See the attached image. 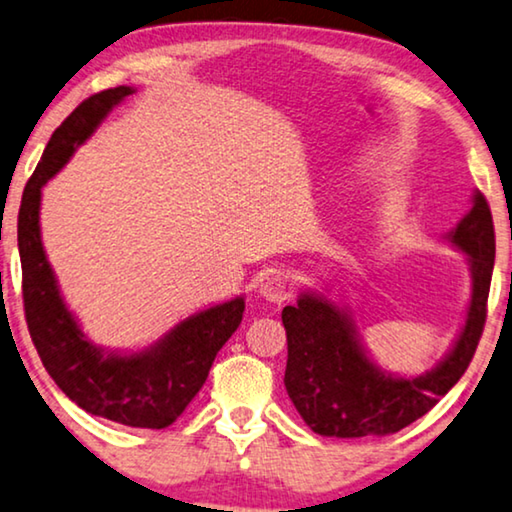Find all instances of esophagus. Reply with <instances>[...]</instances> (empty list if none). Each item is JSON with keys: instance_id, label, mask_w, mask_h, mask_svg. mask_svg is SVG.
<instances>
[{"instance_id": "34e87169", "label": "esophagus", "mask_w": 512, "mask_h": 512, "mask_svg": "<svg viewBox=\"0 0 512 512\" xmlns=\"http://www.w3.org/2000/svg\"><path fill=\"white\" fill-rule=\"evenodd\" d=\"M261 295L270 302H284L291 298V284H288V279L281 277V274H270V277L263 279Z\"/></svg>"}]
</instances>
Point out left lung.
<instances>
[{"mask_svg": "<svg viewBox=\"0 0 512 512\" xmlns=\"http://www.w3.org/2000/svg\"><path fill=\"white\" fill-rule=\"evenodd\" d=\"M448 240L469 256L471 302L455 346L416 379L392 376L367 358L351 316L318 293H302L281 311L288 339L284 385L302 420L321 436L395 434L434 409L462 379L476 353L487 318L494 270V221L487 198L476 191Z\"/></svg>", "mask_w": 512, "mask_h": 512, "instance_id": "left-lung-1", "label": "left lung"}]
</instances>
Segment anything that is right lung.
Instances as JSON below:
<instances>
[{
  "label": "right lung",
  "instance_id": "obj_1",
  "mask_svg": "<svg viewBox=\"0 0 512 512\" xmlns=\"http://www.w3.org/2000/svg\"><path fill=\"white\" fill-rule=\"evenodd\" d=\"M133 94L113 87L85 99L48 140L29 177L18 212L22 302L29 335L46 372L71 402L120 425L164 429L182 416L210 374L219 348L238 330L244 298L184 318L157 344L140 353H106L83 335L62 295L41 244V187L78 145H83L117 103Z\"/></svg>",
  "mask_w": 512,
  "mask_h": 512
}]
</instances>
